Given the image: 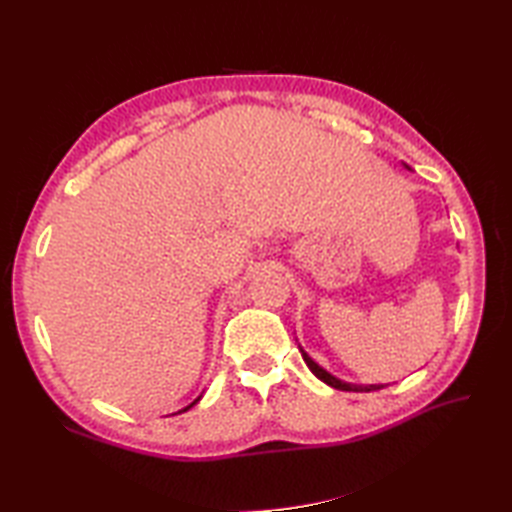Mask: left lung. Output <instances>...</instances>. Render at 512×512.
Returning a JSON list of instances; mask_svg holds the SVG:
<instances>
[{
    "instance_id": "obj_1",
    "label": "left lung",
    "mask_w": 512,
    "mask_h": 512,
    "mask_svg": "<svg viewBox=\"0 0 512 512\" xmlns=\"http://www.w3.org/2000/svg\"><path fill=\"white\" fill-rule=\"evenodd\" d=\"M407 167V165H405ZM409 169V167H407ZM299 350H301V356H303V361H306V365L310 367V372L317 376L319 380H323L325 385H330V387H334V389H341V391H376V389H380V387H385V385H354V383H345V380H341V378H336L334 374H330L328 369L325 367H321L317 361H314V358L303 350V347L299 345Z\"/></svg>"
}]
</instances>
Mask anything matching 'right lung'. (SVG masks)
Returning <instances> with one entry per match:
<instances>
[{
	"label": "right lung",
	"instance_id": "add662e5",
	"mask_svg": "<svg viewBox=\"0 0 512 512\" xmlns=\"http://www.w3.org/2000/svg\"><path fill=\"white\" fill-rule=\"evenodd\" d=\"M200 398H202V394H200V396H198V398H195V400H193V402H191V405H187V407H184V409H180V411H187V409H191V407H193V405H195V402H198V400H200ZM180 411H178V413H180Z\"/></svg>",
	"mask_w": 512,
	"mask_h": 512
}]
</instances>
